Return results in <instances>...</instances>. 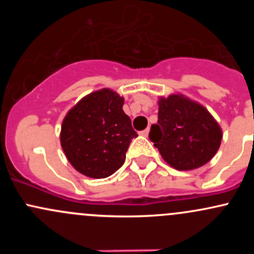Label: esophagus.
Segmentation results:
<instances>
[{
    "instance_id": "34e87169",
    "label": "esophagus",
    "mask_w": 254,
    "mask_h": 254,
    "mask_svg": "<svg viewBox=\"0 0 254 254\" xmlns=\"http://www.w3.org/2000/svg\"><path fill=\"white\" fill-rule=\"evenodd\" d=\"M148 131H150V130H148V129L142 130V131H140V135H142V136H147V135H148Z\"/></svg>"
}]
</instances>
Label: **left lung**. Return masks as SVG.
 <instances>
[{
    "instance_id": "left-lung-1",
    "label": "left lung",
    "mask_w": 254,
    "mask_h": 254,
    "mask_svg": "<svg viewBox=\"0 0 254 254\" xmlns=\"http://www.w3.org/2000/svg\"><path fill=\"white\" fill-rule=\"evenodd\" d=\"M148 137L168 165L189 171L214 157L222 131L203 106L182 94H172L158 101L157 124L151 127Z\"/></svg>"
}]
</instances>
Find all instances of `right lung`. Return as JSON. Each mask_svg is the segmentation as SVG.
Masks as SVG:
<instances>
[{
	"label": "right lung",
	"instance_id": "1",
	"mask_svg": "<svg viewBox=\"0 0 254 254\" xmlns=\"http://www.w3.org/2000/svg\"><path fill=\"white\" fill-rule=\"evenodd\" d=\"M124 98L103 88L88 94L67 113L61 127V146L68 162L82 175L107 178L125 161L137 137L123 111Z\"/></svg>",
	"mask_w": 254,
	"mask_h": 254
}]
</instances>
